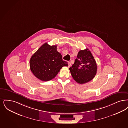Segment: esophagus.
<instances>
[{"instance_id":"obj_1","label":"esophagus","mask_w":128,"mask_h":128,"mask_svg":"<svg viewBox=\"0 0 128 128\" xmlns=\"http://www.w3.org/2000/svg\"><path fill=\"white\" fill-rule=\"evenodd\" d=\"M71 66V63L70 62H68V67H70Z\"/></svg>"}]
</instances>
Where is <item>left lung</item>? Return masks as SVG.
<instances>
[{"label": "left lung", "instance_id": "obj_1", "mask_svg": "<svg viewBox=\"0 0 128 128\" xmlns=\"http://www.w3.org/2000/svg\"><path fill=\"white\" fill-rule=\"evenodd\" d=\"M69 69L74 80L82 84L89 82L94 78L97 66L91 52L86 48L78 52L74 63Z\"/></svg>", "mask_w": 128, "mask_h": 128}]
</instances>
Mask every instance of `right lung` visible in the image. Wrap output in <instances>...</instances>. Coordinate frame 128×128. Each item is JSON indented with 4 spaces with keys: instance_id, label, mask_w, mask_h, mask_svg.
I'll use <instances>...</instances> for the list:
<instances>
[{
    "instance_id": "obj_1",
    "label": "right lung",
    "mask_w": 128,
    "mask_h": 128,
    "mask_svg": "<svg viewBox=\"0 0 128 128\" xmlns=\"http://www.w3.org/2000/svg\"><path fill=\"white\" fill-rule=\"evenodd\" d=\"M61 54L56 50V45L44 43L31 57L30 65L34 75L42 81L54 78L63 66H68L62 59Z\"/></svg>"
}]
</instances>
